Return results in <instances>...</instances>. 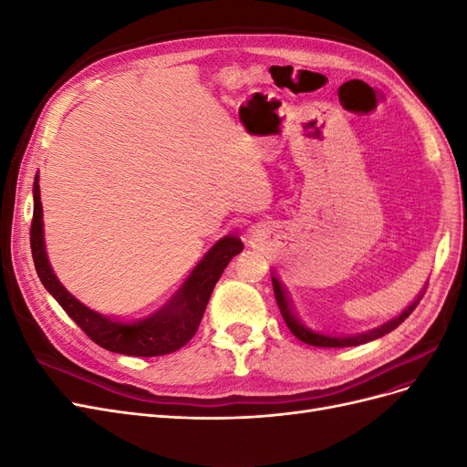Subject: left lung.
Masks as SVG:
<instances>
[{
    "label": "left lung",
    "instance_id": "obj_1",
    "mask_svg": "<svg viewBox=\"0 0 467 467\" xmlns=\"http://www.w3.org/2000/svg\"><path fill=\"white\" fill-rule=\"evenodd\" d=\"M273 290H275V298H276L280 314H282V317H285L292 335L298 337L300 341L306 343V345L327 347V348H331V347H357V345H364L368 341H374V338H378V337H384L386 333L393 331L395 327H400V325L413 314V309L419 306V302L422 298V294H420L419 300H415L411 306H409L400 317H395V319L384 323L378 329H372L368 333H362V335H357V337H335V335H325V333H317V331H312V329L306 327V325L298 319V316H296L285 286H282V282L275 275H273ZM422 292H425V290H422Z\"/></svg>",
    "mask_w": 467,
    "mask_h": 467
}]
</instances>
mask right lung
Listing matches in <instances>:
<instances>
[{"label":"right lung","mask_w":467,"mask_h":467,"mask_svg":"<svg viewBox=\"0 0 467 467\" xmlns=\"http://www.w3.org/2000/svg\"><path fill=\"white\" fill-rule=\"evenodd\" d=\"M33 196L35 210L31 222V251L40 282L93 343L110 352H119V355L146 358L161 357L179 350L182 345H187L194 337L196 329H199L204 309L210 300V294L214 290L216 282L220 280L223 268L228 266L232 257L244 251V244L239 242L237 237H222L220 242L206 253L204 259L194 266V271L189 275V278L182 282V286L160 312H155L153 316L142 321L124 323L86 307L60 285L58 278L54 276L47 259L45 242H42V204L38 177H35Z\"/></svg>","instance_id":"1"}]
</instances>
